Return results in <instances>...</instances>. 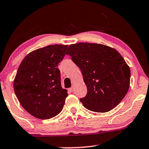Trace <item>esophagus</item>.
Here are the masks:
<instances>
[{
    "label": "esophagus",
    "instance_id": "esophagus-1",
    "mask_svg": "<svg viewBox=\"0 0 149 149\" xmlns=\"http://www.w3.org/2000/svg\"><path fill=\"white\" fill-rule=\"evenodd\" d=\"M73 90H74V86H72L70 88H69V91H71V92H73Z\"/></svg>",
    "mask_w": 149,
    "mask_h": 149
}]
</instances>
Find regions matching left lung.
<instances>
[{
	"instance_id": "obj_1",
	"label": "left lung",
	"mask_w": 149,
	"mask_h": 149,
	"mask_svg": "<svg viewBox=\"0 0 149 149\" xmlns=\"http://www.w3.org/2000/svg\"><path fill=\"white\" fill-rule=\"evenodd\" d=\"M67 54L82 71L87 93L80 100L86 109L105 113L125 97L131 71L118 51L104 45L80 42L69 45Z\"/></svg>"
}]
</instances>
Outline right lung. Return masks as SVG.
Returning a JSON list of instances; mask_svg holds the SVG:
<instances>
[{
	"mask_svg": "<svg viewBox=\"0 0 149 149\" xmlns=\"http://www.w3.org/2000/svg\"><path fill=\"white\" fill-rule=\"evenodd\" d=\"M68 45H49L29 53L22 60L14 81L20 104L35 118L47 120L63 109L67 91L62 88L57 68Z\"/></svg>",
	"mask_w": 149,
	"mask_h": 149,
	"instance_id": "1",
	"label": "right lung"
}]
</instances>
